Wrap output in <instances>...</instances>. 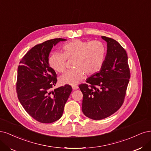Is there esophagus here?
I'll return each instance as SVG.
<instances>
[{
    "mask_svg": "<svg viewBox=\"0 0 151 151\" xmlns=\"http://www.w3.org/2000/svg\"><path fill=\"white\" fill-rule=\"evenodd\" d=\"M72 88H73V90H77L78 88V86H76V85H73L72 86Z\"/></svg>",
    "mask_w": 151,
    "mask_h": 151,
    "instance_id": "34e87169",
    "label": "esophagus"
}]
</instances>
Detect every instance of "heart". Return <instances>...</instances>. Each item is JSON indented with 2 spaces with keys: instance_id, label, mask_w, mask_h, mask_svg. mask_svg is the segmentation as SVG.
Instances as JSON below:
<instances>
[{
  "instance_id": "b5f03b06",
  "label": "heart",
  "mask_w": 151,
  "mask_h": 151,
  "mask_svg": "<svg viewBox=\"0 0 151 151\" xmlns=\"http://www.w3.org/2000/svg\"><path fill=\"white\" fill-rule=\"evenodd\" d=\"M63 53L55 52L51 55L49 63L53 70L59 73L64 72L67 60H73L74 69L66 71L60 77L63 85H75L80 81L85 74L93 75L101 68L105 60L106 48L100 41L90 42L75 40L63 46Z\"/></svg>"
}]
</instances>
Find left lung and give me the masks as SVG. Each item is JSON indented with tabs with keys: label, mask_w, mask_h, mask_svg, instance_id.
<instances>
[{
	"label": "left lung",
	"mask_w": 151,
	"mask_h": 151,
	"mask_svg": "<svg viewBox=\"0 0 151 151\" xmlns=\"http://www.w3.org/2000/svg\"><path fill=\"white\" fill-rule=\"evenodd\" d=\"M107 42V52L100 71L89 77L79 88L83 98L82 111L93 120H101L115 113L124 101L130 78L128 57L124 48L112 38L101 36Z\"/></svg>",
	"instance_id": "1"
}]
</instances>
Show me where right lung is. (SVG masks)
Segmentation results:
<instances>
[{"instance_id": "obj_1", "label": "right lung", "mask_w": 151, "mask_h": 151, "mask_svg": "<svg viewBox=\"0 0 151 151\" xmlns=\"http://www.w3.org/2000/svg\"><path fill=\"white\" fill-rule=\"evenodd\" d=\"M65 40L56 38L38 44L24 55L18 66L19 100L27 113L41 123H52L61 117L72 91L69 85L52 90L56 84L57 75L48 63L53 45Z\"/></svg>"}]
</instances>
